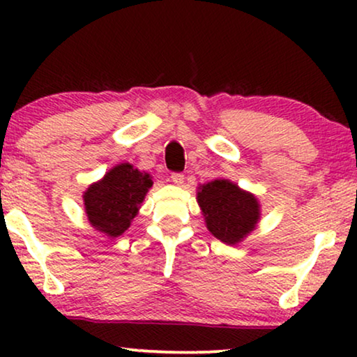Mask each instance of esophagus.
I'll list each match as a JSON object with an SVG mask.
<instances>
[{
    "label": "esophagus",
    "instance_id": "34e87169",
    "mask_svg": "<svg viewBox=\"0 0 357 357\" xmlns=\"http://www.w3.org/2000/svg\"><path fill=\"white\" fill-rule=\"evenodd\" d=\"M183 180H185V177L182 174H172V177H170V182H172L174 185H177V187H182Z\"/></svg>",
    "mask_w": 357,
    "mask_h": 357
}]
</instances>
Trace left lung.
Listing matches in <instances>:
<instances>
[{"label": "left lung", "mask_w": 357, "mask_h": 357, "mask_svg": "<svg viewBox=\"0 0 357 357\" xmlns=\"http://www.w3.org/2000/svg\"><path fill=\"white\" fill-rule=\"evenodd\" d=\"M197 202L208 231L227 245L243 242L261 219V204L255 195L229 178H214L199 185Z\"/></svg>", "instance_id": "1"}]
</instances>
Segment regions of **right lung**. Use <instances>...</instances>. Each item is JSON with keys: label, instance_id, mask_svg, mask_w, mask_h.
I'll return each mask as SVG.
<instances>
[{"label": "right lung", "instance_id": "obj_1", "mask_svg": "<svg viewBox=\"0 0 357 357\" xmlns=\"http://www.w3.org/2000/svg\"><path fill=\"white\" fill-rule=\"evenodd\" d=\"M151 187V174L133 167L130 162L114 165L82 193L87 221L109 238L120 237L139 213Z\"/></svg>", "mask_w": 357, "mask_h": 357}]
</instances>
